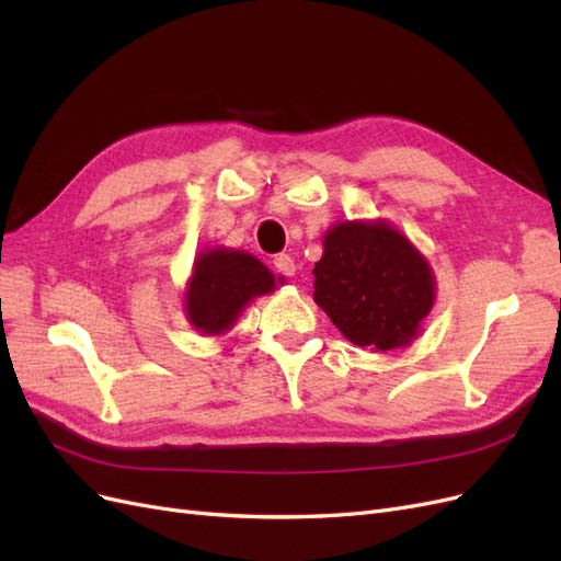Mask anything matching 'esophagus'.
<instances>
[{
	"label": "esophagus",
	"mask_w": 561,
	"mask_h": 561,
	"mask_svg": "<svg viewBox=\"0 0 561 561\" xmlns=\"http://www.w3.org/2000/svg\"><path fill=\"white\" fill-rule=\"evenodd\" d=\"M274 266H276L278 274H283V276H295V271H297V264H295L290 254H276Z\"/></svg>",
	"instance_id": "34e87169"
}]
</instances>
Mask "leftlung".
<instances>
[{
	"label": "left lung",
	"mask_w": 561,
	"mask_h": 561,
	"mask_svg": "<svg viewBox=\"0 0 561 561\" xmlns=\"http://www.w3.org/2000/svg\"><path fill=\"white\" fill-rule=\"evenodd\" d=\"M313 299L351 344L410 346L435 304L428 260L386 219H346L325 231Z\"/></svg>",
	"instance_id": "obj_1"
}]
</instances>
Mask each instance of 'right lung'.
Returning <instances> with one entry per match:
<instances>
[{
  "instance_id": "right-lung-1",
  "label": "right lung",
  "mask_w": 561,
  "mask_h": 561,
  "mask_svg": "<svg viewBox=\"0 0 561 561\" xmlns=\"http://www.w3.org/2000/svg\"><path fill=\"white\" fill-rule=\"evenodd\" d=\"M283 278L245 250L215 245L196 254L184 287V316L203 336L227 334L248 304L271 295Z\"/></svg>"
}]
</instances>
